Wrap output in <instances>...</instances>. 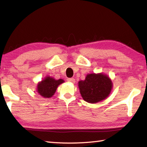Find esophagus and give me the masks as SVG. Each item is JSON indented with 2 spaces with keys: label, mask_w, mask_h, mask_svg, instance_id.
<instances>
[{
  "label": "esophagus",
  "mask_w": 147,
  "mask_h": 147,
  "mask_svg": "<svg viewBox=\"0 0 147 147\" xmlns=\"http://www.w3.org/2000/svg\"><path fill=\"white\" fill-rule=\"evenodd\" d=\"M67 81L69 82H71V83H74L75 82V79L73 78H67Z\"/></svg>",
  "instance_id": "esophagus-1"
}]
</instances>
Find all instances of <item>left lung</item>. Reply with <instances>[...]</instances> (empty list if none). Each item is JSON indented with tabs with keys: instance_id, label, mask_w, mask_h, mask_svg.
Masks as SVG:
<instances>
[{
	"instance_id": "1",
	"label": "left lung",
	"mask_w": 147,
	"mask_h": 147,
	"mask_svg": "<svg viewBox=\"0 0 147 147\" xmlns=\"http://www.w3.org/2000/svg\"><path fill=\"white\" fill-rule=\"evenodd\" d=\"M112 86L111 79L103 73L88 74L84 80L78 82L80 92L83 99L91 104L106 99L110 94Z\"/></svg>"
}]
</instances>
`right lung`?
<instances>
[{
    "instance_id": "right-lung-1",
    "label": "right lung",
    "mask_w": 147,
    "mask_h": 147,
    "mask_svg": "<svg viewBox=\"0 0 147 147\" xmlns=\"http://www.w3.org/2000/svg\"><path fill=\"white\" fill-rule=\"evenodd\" d=\"M63 82V79L55 80L53 77L46 76L38 83L37 92L44 98H51L55 93L58 86Z\"/></svg>"
}]
</instances>
